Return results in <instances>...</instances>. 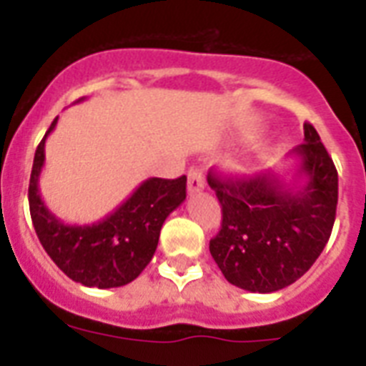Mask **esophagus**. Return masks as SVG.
Wrapping results in <instances>:
<instances>
[{"instance_id": "obj_1", "label": "esophagus", "mask_w": 366, "mask_h": 366, "mask_svg": "<svg viewBox=\"0 0 366 366\" xmlns=\"http://www.w3.org/2000/svg\"><path fill=\"white\" fill-rule=\"evenodd\" d=\"M205 188V177L199 169H192L188 172V192L189 194H197Z\"/></svg>"}]
</instances>
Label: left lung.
Here are the masks:
<instances>
[{
    "label": "left lung",
    "instance_id": "left-lung-1",
    "mask_svg": "<svg viewBox=\"0 0 366 366\" xmlns=\"http://www.w3.org/2000/svg\"><path fill=\"white\" fill-rule=\"evenodd\" d=\"M289 155L300 161L292 182L273 171L207 178L222 205V228L209 250L224 277L250 292H275L300 279L335 226L338 172L313 125H304V142Z\"/></svg>",
    "mask_w": 366,
    "mask_h": 366
}]
</instances>
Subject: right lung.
Masks as SVG:
<instances>
[{"label": "right lung", "mask_w": 366, "mask_h": 366, "mask_svg": "<svg viewBox=\"0 0 366 366\" xmlns=\"http://www.w3.org/2000/svg\"><path fill=\"white\" fill-rule=\"evenodd\" d=\"M85 99H79L81 102ZM34 155L30 174V214L39 243L51 260L76 283L97 289H114L131 283L149 264L161 226L186 199V177L167 180L148 178L116 211L93 224H64L49 211L39 195V174L45 165V140Z\"/></svg>", "instance_id": "add662e5"}]
</instances>
